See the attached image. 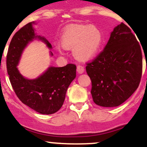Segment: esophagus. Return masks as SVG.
I'll list each match as a JSON object with an SVG mask.
<instances>
[{
	"instance_id": "34e87169",
	"label": "esophagus",
	"mask_w": 147,
	"mask_h": 147,
	"mask_svg": "<svg viewBox=\"0 0 147 147\" xmlns=\"http://www.w3.org/2000/svg\"><path fill=\"white\" fill-rule=\"evenodd\" d=\"M84 71V67L80 66V65H78V66L77 67V72H78V74H83Z\"/></svg>"
}]
</instances>
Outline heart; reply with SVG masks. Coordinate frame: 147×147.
Segmentation results:
<instances>
[{"instance_id":"heart-1","label":"heart","mask_w":147,"mask_h":147,"mask_svg":"<svg viewBox=\"0 0 147 147\" xmlns=\"http://www.w3.org/2000/svg\"><path fill=\"white\" fill-rule=\"evenodd\" d=\"M61 45L56 43V49L63 53L65 49H73L74 56L80 61H87L96 56L103 42L100 29L94 25H76L64 30L60 36Z\"/></svg>"}]
</instances>
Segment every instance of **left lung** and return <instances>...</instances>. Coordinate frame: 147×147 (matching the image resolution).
Returning a JSON list of instances; mask_svg holds the SVG:
<instances>
[{
    "label": "left lung",
    "mask_w": 147,
    "mask_h": 147,
    "mask_svg": "<svg viewBox=\"0 0 147 147\" xmlns=\"http://www.w3.org/2000/svg\"><path fill=\"white\" fill-rule=\"evenodd\" d=\"M142 70L140 46L122 22L111 32L102 52L86 67L94 102L104 107L122 104L138 87Z\"/></svg>",
    "instance_id": "obj_1"
}]
</instances>
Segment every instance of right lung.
<instances>
[{
    "label": "right lung",
    "mask_w": 147,
    "mask_h": 147,
    "mask_svg": "<svg viewBox=\"0 0 147 147\" xmlns=\"http://www.w3.org/2000/svg\"><path fill=\"white\" fill-rule=\"evenodd\" d=\"M31 22L22 27L12 38L7 55V69L16 94L23 104L41 114H52L63 106L71 82L76 76V66L68 64L63 67L50 66L36 78L24 77L17 66L24 49L35 40L42 41L49 49L51 43L44 36H38ZM50 56L53 53L49 51Z\"/></svg>",
    "instance_id": "obj_1"
}]
</instances>
